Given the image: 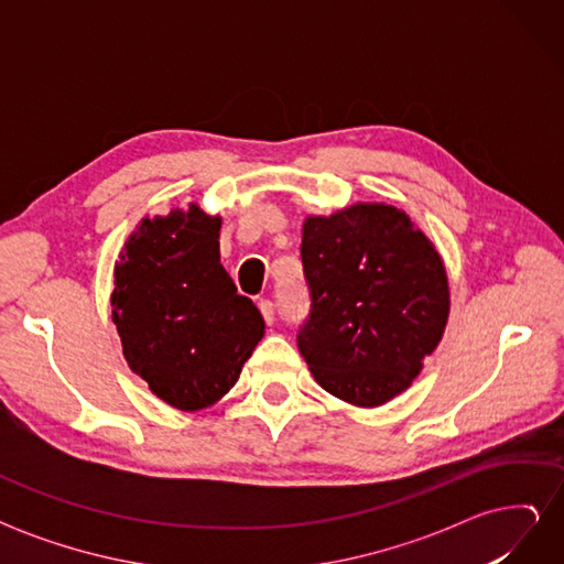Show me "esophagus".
<instances>
[{"mask_svg":"<svg viewBox=\"0 0 564 564\" xmlns=\"http://www.w3.org/2000/svg\"><path fill=\"white\" fill-rule=\"evenodd\" d=\"M259 311H261V315H263L265 324H272V322H275V305H272V301L263 299V301L259 303Z\"/></svg>","mask_w":564,"mask_h":564,"instance_id":"esophagus-1","label":"esophagus"}]
</instances>
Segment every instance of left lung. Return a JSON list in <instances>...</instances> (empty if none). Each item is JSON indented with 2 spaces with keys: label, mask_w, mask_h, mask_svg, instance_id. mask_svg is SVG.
<instances>
[{
  "label": "left lung",
  "mask_w": 564,
  "mask_h": 564,
  "mask_svg": "<svg viewBox=\"0 0 564 564\" xmlns=\"http://www.w3.org/2000/svg\"><path fill=\"white\" fill-rule=\"evenodd\" d=\"M311 317L299 350L315 381L355 406L398 398L449 319L445 261L406 212L357 202L303 220Z\"/></svg>",
  "instance_id": "1"
}]
</instances>
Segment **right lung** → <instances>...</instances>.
<instances>
[{"label": "right lung", "mask_w": 564, "mask_h": 564, "mask_svg": "<svg viewBox=\"0 0 564 564\" xmlns=\"http://www.w3.org/2000/svg\"><path fill=\"white\" fill-rule=\"evenodd\" d=\"M220 216L199 204L143 218L115 261L112 322L129 369L181 412L216 404L263 338L220 265Z\"/></svg>", "instance_id": "obj_1"}]
</instances>
